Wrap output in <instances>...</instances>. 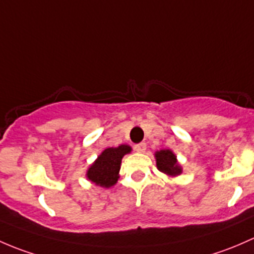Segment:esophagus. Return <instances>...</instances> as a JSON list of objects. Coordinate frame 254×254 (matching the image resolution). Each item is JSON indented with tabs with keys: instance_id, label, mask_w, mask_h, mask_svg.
<instances>
[{
	"instance_id": "obj_1",
	"label": "esophagus",
	"mask_w": 254,
	"mask_h": 254,
	"mask_svg": "<svg viewBox=\"0 0 254 254\" xmlns=\"http://www.w3.org/2000/svg\"><path fill=\"white\" fill-rule=\"evenodd\" d=\"M145 149H146L145 143H139V144L134 145V150L138 151V153H143V151H145Z\"/></svg>"
}]
</instances>
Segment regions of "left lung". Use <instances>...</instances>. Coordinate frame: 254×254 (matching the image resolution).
Returning <instances> with one entry per match:
<instances>
[{"label":"left lung","instance_id":"left-lung-1","mask_svg":"<svg viewBox=\"0 0 254 254\" xmlns=\"http://www.w3.org/2000/svg\"><path fill=\"white\" fill-rule=\"evenodd\" d=\"M156 166L164 174L169 175V176H177L181 174V166L177 164L176 156L171 150H160L156 151Z\"/></svg>","mask_w":254,"mask_h":254}]
</instances>
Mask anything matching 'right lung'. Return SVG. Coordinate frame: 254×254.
I'll list each match as a JSON object with an SVG mask.
<instances>
[{"label": "right lung", "instance_id": "add662e5", "mask_svg": "<svg viewBox=\"0 0 254 254\" xmlns=\"http://www.w3.org/2000/svg\"><path fill=\"white\" fill-rule=\"evenodd\" d=\"M129 151L130 146L125 144L117 148L105 149L88 170V179L101 187L109 188L114 186L119 180L122 158Z\"/></svg>", "mask_w": 254, "mask_h": 254}]
</instances>
